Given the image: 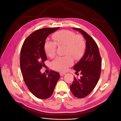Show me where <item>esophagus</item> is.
Wrapping results in <instances>:
<instances>
[{
	"label": "esophagus",
	"mask_w": 121,
	"mask_h": 121,
	"mask_svg": "<svg viewBox=\"0 0 121 121\" xmlns=\"http://www.w3.org/2000/svg\"><path fill=\"white\" fill-rule=\"evenodd\" d=\"M60 76H64V75L65 74V73H60Z\"/></svg>",
	"instance_id": "1"
}]
</instances>
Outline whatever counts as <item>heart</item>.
<instances>
[{
  "label": "heart",
  "instance_id": "obj_1",
  "mask_svg": "<svg viewBox=\"0 0 121 121\" xmlns=\"http://www.w3.org/2000/svg\"><path fill=\"white\" fill-rule=\"evenodd\" d=\"M54 42L46 40L44 43V51L47 56L53 57L56 53V45L65 47L63 57H57L52 63L55 70L64 72L73 64V58L76 60L81 58L85 52V42L81 35H76L72 31L63 30L52 35Z\"/></svg>",
  "mask_w": 121,
  "mask_h": 121
}]
</instances>
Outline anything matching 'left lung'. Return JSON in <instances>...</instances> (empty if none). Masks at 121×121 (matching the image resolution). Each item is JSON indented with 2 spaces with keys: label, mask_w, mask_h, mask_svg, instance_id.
<instances>
[{
  "label": "left lung",
  "mask_w": 121,
  "mask_h": 121,
  "mask_svg": "<svg viewBox=\"0 0 121 121\" xmlns=\"http://www.w3.org/2000/svg\"><path fill=\"white\" fill-rule=\"evenodd\" d=\"M73 28L81 33L86 40L85 52L73 67L76 73H81V76L79 79L74 77V81L69 87L75 97L82 98L89 95L96 86L100 75L101 59L98 46L94 39L81 29Z\"/></svg>",
  "instance_id": "8db88e82"
}]
</instances>
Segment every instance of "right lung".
<instances>
[{
	"label": "right lung",
	"mask_w": 121,
	"mask_h": 121,
	"mask_svg": "<svg viewBox=\"0 0 121 121\" xmlns=\"http://www.w3.org/2000/svg\"><path fill=\"white\" fill-rule=\"evenodd\" d=\"M59 27L43 28L33 32L26 39L20 54V67L26 85L30 92L42 99L50 97L60 78L58 72L51 71L48 75L40 69L47 57L44 51L45 40Z\"/></svg>",
	"instance_id": "right-lung-1"
}]
</instances>
